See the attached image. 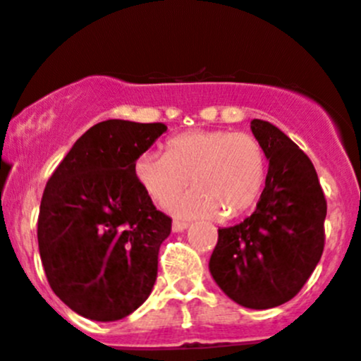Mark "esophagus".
<instances>
[{
    "label": "esophagus",
    "instance_id": "esophagus-1",
    "mask_svg": "<svg viewBox=\"0 0 361 361\" xmlns=\"http://www.w3.org/2000/svg\"><path fill=\"white\" fill-rule=\"evenodd\" d=\"M188 227V222H181V220H174L173 222V231L174 233H181Z\"/></svg>",
    "mask_w": 361,
    "mask_h": 361
}]
</instances>
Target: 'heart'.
<instances>
[{
    "label": "heart",
    "mask_w": 361,
    "mask_h": 361,
    "mask_svg": "<svg viewBox=\"0 0 361 361\" xmlns=\"http://www.w3.org/2000/svg\"><path fill=\"white\" fill-rule=\"evenodd\" d=\"M135 176L159 204L195 190L171 204L183 216H236L255 204L264 188L268 157L255 135L231 130H192L169 139L166 153L146 152Z\"/></svg>",
    "instance_id": "1"
}]
</instances>
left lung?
Listing matches in <instances>:
<instances>
[{"label":"left lung","instance_id":"1","mask_svg":"<svg viewBox=\"0 0 361 361\" xmlns=\"http://www.w3.org/2000/svg\"><path fill=\"white\" fill-rule=\"evenodd\" d=\"M269 160L254 213L219 229L209 271L247 309H271L305 286L324 248L326 199L309 157L275 125L250 121Z\"/></svg>","mask_w":361,"mask_h":361}]
</instances>
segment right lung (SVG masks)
<instances>
[{"mask_svg":"<svg viewBox=\"0 0 361 361\" xmlns=\"http://www.w3.org/2000/svg\"><path fill=\"white\" fill-rule=\"evenodd\" d=\"M164 123L107 120L80 135L45 185L38 250L49 286L73 312L118 321L146 302L171 216L153 206L134 166Z\"/></svg>","mask_w":361,"mask_h":361,"instance_id":"add662e5","label":"right lung"}]
</instances>
